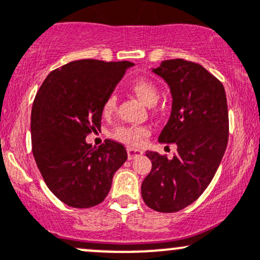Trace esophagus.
Here are the masks:
<instances>
[{"label":"esophagus","mask_w":260,"mask_h":260,"mask_svg":"<svg viewBox=\"0 0 260 260\" xmlns=\"http://www.w3.org/2000/svg\"><path fill=\"white\" fill-rule=\"evenodd\" d=\"M127 154H128V159L132 160L134 157L140 156L143 154L142 150H138V149H133V148H128L127 149Z\"/></svg>","instance_id":"1"}]
</instances>
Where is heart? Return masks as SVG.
<instances>
[{"mask_svg":"<svg viewBox=\"0 0 260 260\" xmlns=\"http://www.w3.org/2000/svg\"><path fill=\"white\" fill-rule=\"evenodd\" d=\"M131 90L138 96L144 104L151 106L159 100L160 92L155 83L147 78L136 79L131 84ZM116 110V96L110 95L103 105V115L110 116ZM150 134V129L144 126H120L112 132V137L118 142L137 147L142 143V140Z\"/></svg>","mask_w":260,"mask_h":260,"instance_id":"heart-1","label":"heart"}]
</instances>
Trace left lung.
<instances>
[{
    "mask_svg": "<svg viewBox=\"0 0 260 260\" xmlns=\"http://www.w3.org/2000/svg\"><path fill=\"white\" fill-rule=\"evenodd\" d=\"M153 72L172 94L170 120L160 143L177 145L171 160L147 151L151 171L142 183L143 201L159 213H175L196 202L207 189L229 140V111L222 83L203 66L166 59Z\"/></svg>",
    "mask_w": 260,
    "mask_h": 260,
    "instance_id": "obj_1",
    "label": "left lung"
}]
</instances>
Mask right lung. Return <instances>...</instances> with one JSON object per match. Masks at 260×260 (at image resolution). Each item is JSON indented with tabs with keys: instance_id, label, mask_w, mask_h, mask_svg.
I'll list each match as a JSON object with an SVG mask.
<instances>
[{
	"instance_id": "1",
	"label": "right lung",
	"mask_w": 260,
	"mask_h": 260,
	"mask_svg": "<svg viewBox=\"0 0 260 260\" xmlns=\"http://www.w3.org/2000/svg\"><path fill=\"white\" fill-rule=\"evenodd\" d=\"M132 62L79 59L53 70L31 109V149L49 189L72 208L100 204L115 172L127 160L117 142L91 148L86 136L100 131L103 105Z\"/></svg>"
}]
</instances>
